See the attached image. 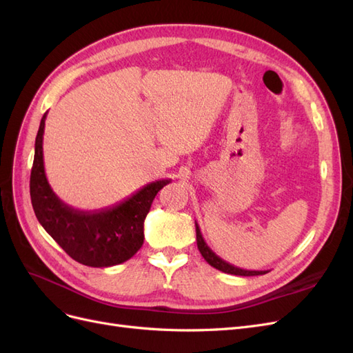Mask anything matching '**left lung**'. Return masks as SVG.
I'll list each match as a JSON object with an SVG mask.
<instances>
[{
	"instance_id": "8db88e82",
	"label": "left lung",
	"mask_w": 353,
	"mask_h": 353,
	"mask_svg": "<svg viewBox=\"0 0 353 353\" xmlns=\"http://www.w3.org/2000/svg\"><path fill=\"white\" fill-rule=\"evenodd\" d=\"M196 239H197V248H199V250H200L203 258H205V261H206L210 266H213V268H216V270H219V271H222V272L232 274V275H241V276L263 275V274H266V272H270V271H249V270H241V268H239V266H234V265L228 263L227 261L221 259L219 256H218L215 252H213V250L209 248V245L206 244L205 239H203V236H201V232H200V228H199V225H197V222H196Z\"/></svg>"
}]
</instances>
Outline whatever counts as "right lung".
Instances as JSON below:
<instances>
[{
  "label": "right lung",
  "mask_w": 353,
  "mask_h": 353,
  "mask_svg": "<svg viewBox=\"0 0 353 353\" xmlns=\"http://www.w3.org/2000/svg\"><path fill=\"white\" fill-rule=\"evenodd\" d=\"M47 113L35 140L34 166L30 170V200L39 223L72 259L108 268L131 259L144 243V219L156 194L170 179L154 181L117 205L99 210H79L61 201L48 184L44 168Z\"/></svg>",
  "instance_id": "obj_1"
}]
</instances>
